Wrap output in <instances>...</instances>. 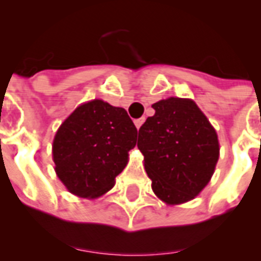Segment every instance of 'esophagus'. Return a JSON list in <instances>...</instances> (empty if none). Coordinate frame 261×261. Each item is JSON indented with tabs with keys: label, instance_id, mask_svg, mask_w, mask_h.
<instances>
[{
	"label": "esophagus",
	"instance_id": "esophagus-1",
	"mask_svg": "<svg viewBox=\"0 0 261 261\" xmlns=\"http://www.w3.org/2000/svg\"><path fill=\"white\" fill-rule=\"evenodd\" d=\"M144 121H145V117H141V119L135 120V125H136V128H137V129L141 128V125H142V124H144Z\"/></svg>",
	"mask_w": 261,
	"mask_h": 261
}]
</instances>
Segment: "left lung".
<instances>
[{"instance_id": "1", "label": "left lung", "mask_w": 261, "mask_h": 261, "mask_svg": "<svg viewBox=\"0 0 261 261\" xmlns=\"http://www.w3.org/2000/svg\"><path fill=\"white\" fill-rule=\"evenodd\" d=\"M139 130L140 152L154 194L168 204L188 202L208 184L219 158L215 129L193 100L169 97Z\"/></svg>"}]
</instances>
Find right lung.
<instances>
[{
    "mask_svg": "<svg viewBox=\"0 0 261 261\" xmlns=\"http://www.w3.org/2000/svg\"><path fill=\"white\" fill-rule=\"evenodd\" d=\"M136 141L137 128L125 109L92 100L77 107L58 129L55 171L72 194L100 197L113 188Z\"/></svg>",
    "mask_w": 261,
    "mask_h": 261,
    "instance_id": "right-lung-1",
    "label": "right lung"
}]
</instances>
